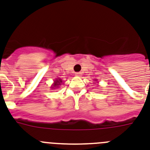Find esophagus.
Returning <instances> with one entry per match:
<instances>
[{"label":"esophagus","mask_w":150,"mask_h":150,"mask_svg":"<svg viewBox=\"0 0 150 150\" xmlns=\"http://www.w3.org/2000/svg\"><path fill=\"white\" fill-rule=\"evenodd\" d=\"M75 75H76V76H81V72H75Z\"/></svg>","instance_id":"obj_1"}]
</instances>
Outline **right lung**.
Listing matches in <instances>:
<instances>
[{"mask_svg": "<svg viewBox=\"0 0 150 150\" xmlns=\"http://www.w3.org/2000/svg\"><path fill=\"white\" fill-rule=\"evenodd\" d=\"M62 83V80L61 79H56V81H54V84L52 85V86L51 87L52 88H59V86L60 85H61Z\"/></svg>", "mask_w": 150, "mask_h": 150, "instance_id": "obj_1", "label": "right lung"}]
</instances>
